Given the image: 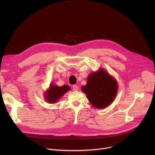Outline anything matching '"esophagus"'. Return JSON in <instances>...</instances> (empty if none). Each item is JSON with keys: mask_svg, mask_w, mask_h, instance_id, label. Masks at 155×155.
Segmentation results:
<instances>
[{"mask_svg": "<svg viewBox=\"0 0 155 155\" xmlns=\"http://www.w3.org/2000/svg\"><path fill=\"white\" fill-rule=\"evenodd\" d=\"M73 90L74 91H77L78 90V87L77 85H73Z\"/></svg>", "mask_w": 155, "mask_h": 155, "instance_id": "esophagus-1", "label": "esophagus"}]
</instances>
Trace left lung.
I'll return each instance as SVG.
<instances>
[{"label":"left lung","instance_id":"left-lung-1","mask_svg":"<svg viewBox=\"0 0 155 155\" xmlns=\"http://www.w3.org/2000/svg\"><path fill=\"white\" fill-rule=\"evenodd\" d=\"M88 101L96 109H104L114 101L118 91L117 80L104 68L90 73L82 87Z\"/></svg>","mask_w":155,"mask_h":155}]
</instances>
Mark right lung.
<instances>
[{
    "instance_id": "obj_1",
    "label": "right lung",
    "mask_w": 155,
    "mask_h": 155,
    "mask_svg": "<svg viewBox=\"0 0 155 155\" xmlns=\"http://www.w3.org/2000/svg\"><path fill=\"white\" fill-rule=\"evenodd\" d=\"M70 90V87L67 85L59 87L51 83L45 94V99L49 104H55L58 102L61 97Z\"/></svg>"
}]
</instances>
